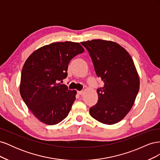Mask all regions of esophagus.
Wrapping results in <instances>:
<instances>
[{"instance_id":"esophagus-1","label":"esophagus","mask_w":160,"mask_h":160,"mask_svg":"<svg viewBox=\"0 0 160 160\" xmlns=\"http://www.w3.org/2000/svg\"><path fill=\"white\" fill-rule=\"evenodd\" d=\"M77 93L81 95L84 93V91H77Z\"/></svg>"}]
</instances>
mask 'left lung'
Masks as SVG:
<instances>
[{"instance_id":"obj_1","label":"left lung","mask_w":160,"mask_h":160,"mask_svg":"<svg viewBox=\"0 0 160 160\" xmlns=\"http://www.w3.org/2000/svg\"><path fill=\"white\" fill-rule=\"evenodd\" d=\"M88 51L97 75L103 81L98 101L89 113L98 122L112 125L122 120L134 103L139 78L132 58L123 47L111 41L81 42Z\"/></svg>"}]
</instances>
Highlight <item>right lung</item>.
Segmentation results:
<instances>
[{"label": "right lung", "instance_id": "add662e5", "mask_svg": "<svg viewBox=\"0 0 160 160\" xmlns=\"http://www.w3.org/2000/svg\"><path fill=\"white\" fill-rule=\"evenodd\" d=\"M84 52L79 42H53L34 51L23 65L20 93L32 114L47 125L63 120L75 100L77 91L61 84L67 77L70 61Z\"/></svg>", "mask_w": 160, "mask_h": 160}]
</instances>
